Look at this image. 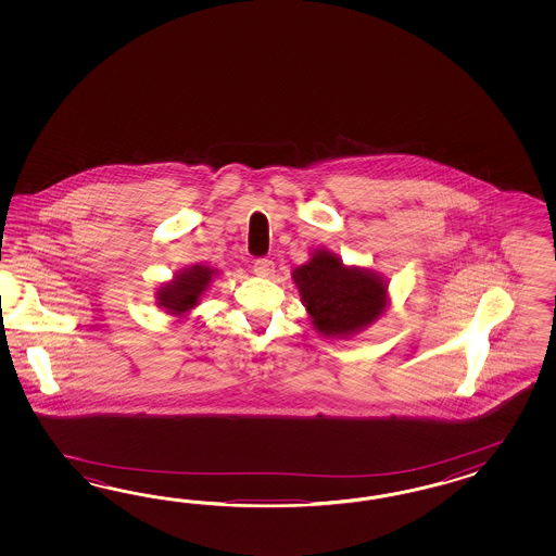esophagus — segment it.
<instances>
[{
	"label": "esophagus",
	"instance_id": "esophagus-1",
	"mask_svg": "<svg viewBox=\"0 0 556 556\" xmlns=\"http://www.w3.org/2000/svg\"><path fill=\"white\" fill-rule=\"evenodd\" d=\"M253 270L258 277H269L275 270V265L269 258H254Z\"/></svg>",
	"mask_w": 556,
	"mask_h": 556
}]
</instances>
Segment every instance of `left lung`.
I'll list each match as a JSON object with an SVG mask.
<instances>
[{
  "label": "left lung",
  "instance_id": "left-lung-1",
  "mask_svg": "<svg viewBox=\"0 0 556 556\" xmlns=\"http://www.w3.org/2000/svg\"><path fill=\"white\" fill-rule=\"evenodd\" d=\"M302 302L324 337H346L386 312L388 286L372 273L344 267L328 251L293 270Z\"/></svg>",
  "mask_w": 556,
  "mask_h": 556
}]
</instances>
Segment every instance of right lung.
<instances>
[{"label":"right lung","instance_id":"right-lung-1","mask_svg":"<svg viewBox=\"0 0 556 556\" xmlns=\"http://www.w3.org/2000/svg\"><path fill=\"white\" fill-rule=\"evenodd\" d=\"M212 275L214 270L200 265L184 270L181 275L175 277L173 283H168L159 291V298H156L159 305H165L170 314H184L193 305H198L200 295L212 281Z\"/></svg>","mask_w":556,"mask_h":556}]
</instances>
